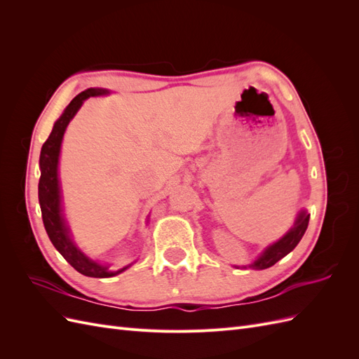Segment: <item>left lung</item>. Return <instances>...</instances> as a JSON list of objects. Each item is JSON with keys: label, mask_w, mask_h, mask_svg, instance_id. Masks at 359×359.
<instances>
[{"label": "left lung", "mask_w": 359, "mask_h": 359, "mask_svg": "<svg viewBox=\"0 0 359 359\" xmlns=\"http://www.w3.org/2000/svg\"><path fill=\"white\" fill-rule=\"evenodd\" d=\"M309 220H310V214H307L306 211H301L299 215L297 217L295 224H293L292 229L280 240L274 244H271L269 247H266L264 250V253L260 255L252 265H248L250 268L253 269H265L273 266L274 264H277L281 257H285L286 255H289L293 248L298 245V243L301 241V238L304 236L307 231L309 226Z\"/></svg>", "instance_id": "obj_1"}]
</instances>
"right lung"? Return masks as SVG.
I'll return each instance as SVG.
<instances>
[{
	"mask_svg": "<svg viewBox=\"0 0 359 359\" xmlns=\"http://www.w3.org/2000/svg\"><path fill=\"white\" fill-rule=\"evenodd\" d=\"M109 94L107 90L103 88H88L78 94L70 102V104L64 109L62 115L57 119L53 124L52 132L46 142L41 147L40 153V181H39V202L41 210V219L45 229L48 232L49 240L52 241L61 256L67 260V262L78 271V273L86 277H95V278H107L118 276L123 273L128 266H124L118 271H109V266L102 265L95 260L85 256L81 250L76 247L73 240L70 238V231L66 224V220L62 217L61 210V189H60V180H58V160H60V151L62 136L72 118L81 109L82 103L88 99V97L97 95H106Z\"/></svg>",
	"mask_w": 359,
	"mask_h": 359,
	"instance_id": "add662e5",
	"label": "right lung"
}]
</instances>
